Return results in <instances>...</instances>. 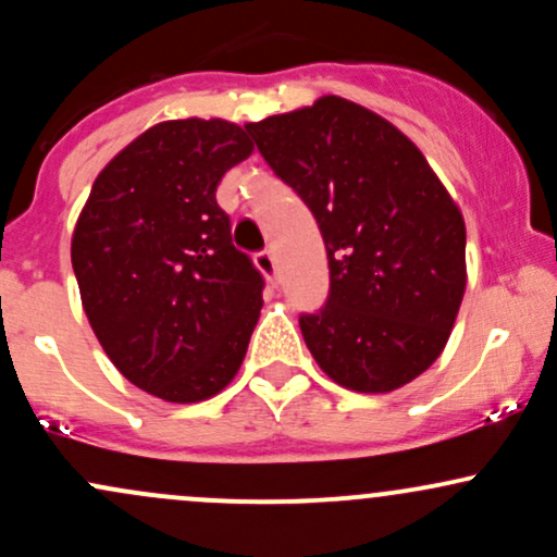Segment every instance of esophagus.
Here are the masks:
<instances>
[{"mask_svg":"<svg viewBox=\"0 0 557 557\" xmlns=\"http://www.w3.org/2000/svg\"><path fill=\"white\" fill-rule=\"evenodd\" d=\"M253 261H257L259 272L264 274L267 280H274V274H277V261H274V253L272 251H261L253 257Z\"/></svg>","mask_w":557,"mask_h":557,"instance_id":"1","label":"esophagus"}]
</instances>
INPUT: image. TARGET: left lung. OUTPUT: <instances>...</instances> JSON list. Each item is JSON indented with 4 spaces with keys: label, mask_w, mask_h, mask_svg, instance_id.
Here are the masks:
<instances>
[{
    "label": "left lung",
    "mask_w": 557,
    "mask_h": 557,
    "mask_svg": "<svg viewBox=\"0 0 557 557\" xmlns=\"http://www.w3.org/2000/svg\"><path fill=\"white\" fill-rule=\"evenodd\" d=\"M246 131L322 230L330 296L298 319L319 369L354 393L417 380L443 354L466 293L463 214L430 162L341 96Z\"/></svg>",
    "instance_id": "8db88e82"
}]
</instances>
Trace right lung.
<instances>
[{
	"label": "right lung",
	"mask_w": 557,
	"mask_h": 557,
	"mask_svg": "<svg viewBox=\"0 0 557 557\" xmlns=\"http://www.w3.org/2000/svg\"><path fill=\"white\" fill-rule=\"evenodd\" d=\"M251 151L227 120L159 123L99 172L75 222L70 259L96 341L168 403L225 389L259 322L264 280L214 196Z\"/></svg>",
	"instance_id": "1"
}]
</instances>
